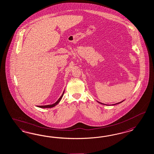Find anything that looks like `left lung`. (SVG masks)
<instances>
[{
	"label": "left lung",
	"mask_w": 154,
	"mask_h": 154,
	"mask_svg": "<svg viewBox=\"0 0 154 154\" xmlns=\"http://www.w3.org/2000/svg\"><path fill=\"white\" fill-rule=\"evenodd\" d=\"M122 102H123V101H122V102H119V103H115V104H114V105H116V104H119V103H122ZM98 103H101V104H102V105H106V104H105V103H101V102H98Z\"/></svg>",
	"instance_id": "8db88e82"
}]
</instances>
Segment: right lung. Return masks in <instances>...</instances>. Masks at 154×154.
<instances>
[{
	"label": "right lung",
	"instance_id": "add662e5",
	"mask_svg": "<svg viewBox=\"0 0 154 154\" xmlns=\"http://www.w3.org/2000/svg\"><path fill=\"white\" fill-rule=\"evenodd\" d=\"M64 92H65V91H63V92L62 93V94L61 96L60 97V98L57 100V102H56L54 103H53L52 105H45V106H38V107H40V108H51V107H54L55 106L57 105V104L60 102V101H61V100L62 97H63V94H64Z\"/></svg>",
	"mask_w": 154,
	"mask_h": 154
}]
</instances>
